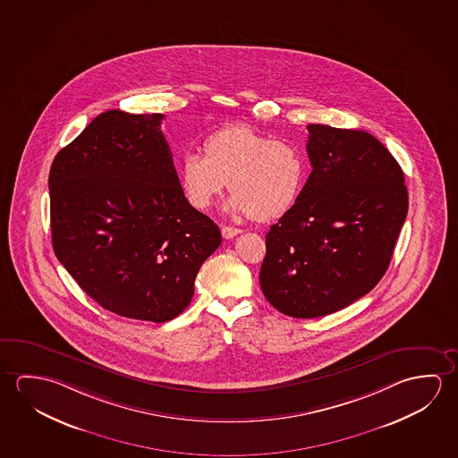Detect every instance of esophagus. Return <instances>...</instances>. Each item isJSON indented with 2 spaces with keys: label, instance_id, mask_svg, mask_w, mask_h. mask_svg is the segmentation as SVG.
Returning <instances> with one entry per match:
<instances>
[{
  "label": "esophagus",
  "instance_id": "1",
  "mask_svg": "<svg viewBox=\"0 0 458 458\" xmlns=\"http://www.w3.org/2000/svg\"><path fill=\"white\" fill-rule=\"evenodd\" d=\"M220 232H222V236H224L225 240H232L236 234H240L241 230L240 228H234V226L224 225L220 228Z\"/></svg>",
  "mask_w": 458,
  "mask_h": 458
}]
</instances>
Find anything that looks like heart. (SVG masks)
<instances>
[{
	"label": "heart",
	"instance_id": "heart-1",
	"mask_svg": "<svg viewBox=\"0 0 458 458\" xmlns=\"http://www.w3.org/2000/svg\"><path fill=\"white\" fill-rule=\"evenodd\" d=\"M201 155L187 153L179 163L182 191L196 210L208 209L228 183L226 209L271 222L297 206L307 183V157L299 147L242 123L204 135Z\"/></svg>",
	"mask_w": 458,
	"mask_h": 458
}]
</instances>
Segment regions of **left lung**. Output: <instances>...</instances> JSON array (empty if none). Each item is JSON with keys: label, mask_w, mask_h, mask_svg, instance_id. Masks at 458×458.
Instances as JSON below:
<instances>
[{"label": "left lung", "mask_w": 458, "mask_h": 458, "mask_svg": "<svg viewBox=\"0 0 458 458\" xmlns=\"http://www.w3.org/2000/svg\"><path fill=\"white\" fill-rule=\"evenodd\" d=\"M313 171L297 206L267 233L260 287L293 318L335 313L370 293L404 225V174L374 135L308 126Z\"/></svg>", "instance_id": "1"}]
</instances>
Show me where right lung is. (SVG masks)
<instances>
[{
  "label": "right lung",
  "instance_id": "1",
  "mask_svg": "<svg viewBox=\"0 0 458 458\" xmlns=\"http://www.w3.org/2000/svg\"><path fill=\"white\" fill-rule=\"evenodd\" d=\"M163 118L100 113L49 173L59 262L100 307L151 323L190 305L199 267L222 242L183 196Z\"/></svg>",
  "mask_w": 458,
  "mask_h": 458
}]
</instances>
